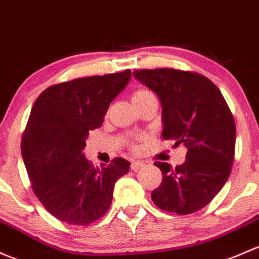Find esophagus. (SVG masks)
Returning a JSON list of instances; mask_svg holds the SVG:
<instances>
[{
	"label": "esophagus",
	"mask_w": 259,
	"mask_h": 259,
	"mask_svg": "<svg viewBox=\"0 0 259 259\" xmlns=\"http://www.w3.org/2000/svg\"><path fill=\"white\" fill-rule=\"evenodd\" d=\"M143 166H144V162L140 161V160H133L132 161V170L137 171L140 167H143Z\"/></svg>",
	"instance_id": "esophagus-1"
}]
</instances>
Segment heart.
Segmentation results:
<instances>
[{
	"label": "heart",
	"instance_id": "obj_1",
	"mask_svg": "<svg viewBox=\"0 0 259 259\" xmlns=\"http://www.w3.org/2000/svg\"><path fill=\"white\" fill-rule=\"evenodd\" d=\"M152 93L150 91H148V89H138V91H135L134 93H133V102H137V100H141L144 99V98L149 97V95H151Z\"/></svg>",
	"mask_w": 259,
	"mask_h": 259
}]
</instances>
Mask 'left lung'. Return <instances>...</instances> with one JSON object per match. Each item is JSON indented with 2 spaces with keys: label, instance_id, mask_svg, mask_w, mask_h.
<instances>
[{
  "label": "left lung",
  "instance_id": "left-lung-1",
  "mask_svg": "<svg viewBox=\"0 0 259 259\" xmlns=\"http://www.w3.org/2000/svg\"><path fill=\"white\" fill-rule=\"evenodd\" d=\"M134 77L156 93L162 107V138L186 146V161L171 167L155 162L162 182L151 192L159 208L194 213L212 201L231 174L236 125L220 89L205 75L159 68L135 70Z\"/></svg>",
  "mask_w": 259,
  "mask_h": 259
}]
</instances>
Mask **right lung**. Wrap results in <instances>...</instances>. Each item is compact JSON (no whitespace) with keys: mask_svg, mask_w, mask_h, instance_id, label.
<instances>
[{"mask_svg":"<svg viewBox=\"0 0 259 259\" xmlns=\"http://www.w3.org/2000/svg\"><path fill=\"white\" fill-rule=\"evenodd\" d=\"M132 72L78 78L40 93L22 135L21 151L32 190L59 221L91 225L108 212L116 180L127 174L122 157L94 167L83 154L91 130L103 124L109 105Z\"/></svg>","mask_w":259,"mask_h":259,"instance_id":"1","label":"right lung"}]
</instances>
